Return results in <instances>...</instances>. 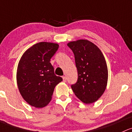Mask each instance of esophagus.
<instances>
[{
  "label": "esophagus",
  "mask_w": 132,
  "mask_h": 132,
  "mask_svg": "<svg viewBox=\"0 0 132 132\" xmlns=\"http://www.w3.org/2000/svg\"><path fill=\"white\" fill-rule=\"evenodd\" d=\"M63 81L64 82H66V77L65 76H63Z\"/></svg>",
  "instance_id": "obj_1"
}]
</instances>
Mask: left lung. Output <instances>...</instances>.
I'll use <instances>...</instances> for the list:
<instances>
[{"instance_id": "1", "label": "left lung", "mask_w": 132, "mask_h": 132, "mask_svg": "<svg viewBox=\"0 0 132 132\" xmlns=\"http://www.w3.org/2000/svg\"><path fill=\"white\" fill-rule=\"evenodd\" d=\"M68 46L75 55L78 79L71 85L76 96L85 103H92L106 89L108 68L105 57L98 47L88 40L70 42Z\"/></svg>"}]
</instances>
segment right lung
<instances>
[{
    "label": "right lung",
    "mask_w": 132,
    "mask_h": 132,
    "mask_svg": "<svg viewBox=\"0 0 132 132\" xmlns=\"http://www.w3.org/2000/svg\"><path fill=\"white\" fill-rule=\"evenodd\" d=\"M59 45L41 42L33 45L22 55L17 71V86L26 102L43 108L51 100L55 86L63 78L56 76L50 63Z\"/></svg>",
    "instance_id": "add662e5"
}]
</instances>
